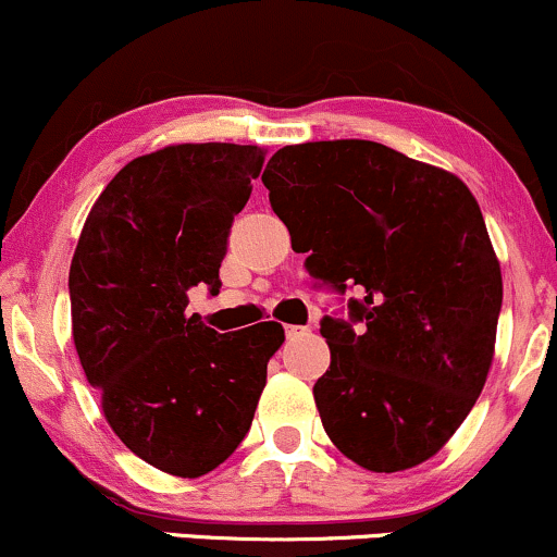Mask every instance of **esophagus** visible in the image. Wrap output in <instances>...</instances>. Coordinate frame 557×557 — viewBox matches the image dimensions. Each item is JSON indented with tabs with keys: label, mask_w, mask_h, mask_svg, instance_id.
I'll return each mask as SVG.
<instances>
[{
	"label": "esophagus",
	"mask_w": 557,
	"mask_h": 557,
	"mask_svg": "<svg viewBox=\"0 0 557 557\" xmlns=\"http://www.w3.org/2000/svg\"><path fill=\"white\" fill-rule=\"evenodd\" d=\"M302 334H308V329L305 326H286V336H289V339H295V336H302Z\"/></svg>",
	"instance_id": "1"
}]
</instances>
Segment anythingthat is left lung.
I'll use <instances>...</instances> for the list:
<instances>
[{"label": "left lung", "mask_w": 557, "mask_h": 557, "mask_svg": "<svg viewBox=\"0 0 557 557\" xmlns=\"http://www.w3.org/2000/svg\"><path fill=\"white\" fill-rule=\"evenodd\" d=\"M262 184L310 276L358 292L349 321H321L331 366L312 395L329 440L368 471L423 463L471 413L495 358L503 273L476 197L366 139L278 149Z\"/></svg>", "instance_id": "8db88e82"}]
</instances>
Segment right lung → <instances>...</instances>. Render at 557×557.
<instances>
[{
    "label": "right lung",
    "instance_id": "1",
    "mask_svg": "<svg viewBox=\"0 0 557 557\" xmlns=\"http://www.w3.org/2000/svg\"><path fill=\"white\" fill-rule=\"evenodd\" d=\"M265 152L252 144H173L131 160L86 218L71 262L73 345L104 418L144 463L181 479L239 447L284 342L276 321L218 334L186 315L221 289L236 212Z\"/></svg>",
    "mask_w": 557,
    "mask_h": 557
}]
</instances>
